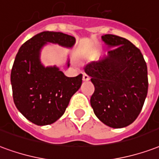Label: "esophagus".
Returning <instances> with one entry per match:
<instances>
[{
	"label": "esophagus",
	"instance_id": "esophagus-1",
	"mask_svg": "<svg viewBox=\"0 0 159 159\" xmlns=\"http://www.w3.org/2000/svg\"><path fill=\"white\" fill-rule=\"evenodd\" d=\"M90 79V77H89V75H87L86 73H83V81H89Z\"/></svg>",
	"mask_w": 159,
	"mask_h": 159
}]
</instances>
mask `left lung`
I'll use <instances>...</instances> for the list:
<instances>
[{"mask_svg": "<svg viewBox=\"0 0 159 159\" xmlns=\"http://www.w3.org/2000/svg\"><path fill=\"white\" fill-rule=\"evenodd\" d=\"M102 39L113 49L84 68L95 89L90 103L103 124L125 127L142 111L148 89V67L141 50L126 39L105 34Z\"/></svg>", "mask_w": 159, "mask_h": 159, "instance_id": "1", "label": "left lung"}]
</instances>
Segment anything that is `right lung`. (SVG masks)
I'll list each match as a JSON object with an SVG mask.
<instances>
[{
  "label": "right lung",
  "instance_id": "add662e5",
  "mask_svg": "<svg viewBox=\"0 0 159 159\" xmlns=\"http://www.w3.org/2000/svg\"><path fill=\"white\" fill-rule=\"evenodd\" d=\"M46 42L71 47L75 38L61 32H42L20 47L11 72L13 101L24 117L37 125L61 118L70 98L83 83V75L67 77L56 67H43L39 50Z\"/></svg>",
  "mask_w": 159,
  "mask_h": 159
}]
</instances>
